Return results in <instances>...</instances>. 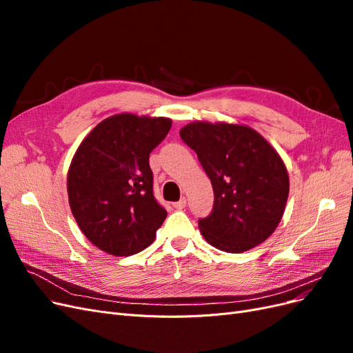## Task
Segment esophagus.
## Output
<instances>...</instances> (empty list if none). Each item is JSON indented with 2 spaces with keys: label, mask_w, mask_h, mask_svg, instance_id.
<instances>
[{
  "label": "esophagus",
  "mask_w": 353,
  "mask_h": 353,
  "mask_svg": "<svg viewBox=\"0 0 353 353\" xmlns=\"http://www.w3.org/2000/svg\"><path fill=\"white\" fill-rule=\"evenodd\" d=\"M185 206H187V199H185V197H183V199H181L179 201H175V203H174V208H175V209H178V210L184 209Z\"/></svg>",
  "instance_id": "34e87169"
}]
</instances>
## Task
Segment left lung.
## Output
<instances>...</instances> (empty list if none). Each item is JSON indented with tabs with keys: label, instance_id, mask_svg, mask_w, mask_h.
I'll list each match as a JSON object with an SVG mask.
<instances>
[{
	"label": "left lung",
	"instance_id": "8db88e82",
	"mask_svg": "<svg viewBox=\"0 0 353 353\" xmlns=\"http://www.w3.org/2000/svg\"><path fill=\"white\" fill-rule=\"evenodd\" d=\"M181 138L197 153L215 203L199 228L222 252L241 253L263 243L279 227L290 190L279 152L243 123L190 122Z\"/></svg>",
	"mask_w": 353,
	"mask_h": 353
}]
</instances>
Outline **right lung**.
Returning a JSON list of instances; mask_svg holds the SVG:
<instances>
[{
    "mask_svg": "<svg viewBox=\"0 0 353 353\" xmlns=\"http://www.w3.org/2000/svg\"><path fill=\"white\" fill-rule=\"evenodd\" d=\"M170 126L163 116L113 114L77 148L68 170L69 205L95 248L131 256L154 241L168 213L154 200L148 157Z\"/></svg>",
    "mask_w": 353,
    "mask_h": 353,
    "instance_id": "1",
    "label": "right lung"
}]
</instances>
